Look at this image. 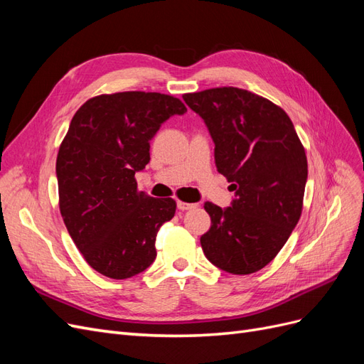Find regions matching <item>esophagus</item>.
Wrapping results in <instances>:
<instances>
[{"mask_svg": "<svg viewBox=\"0 0 364 364\" xmlns=\"http://www.w3.org/2000/svg\"><path fill=\"white\" fill-rule=\"evenodd\" d=\"M196 206H197L196 203H186V202L178 200V208L181 209V211H188V209H193V208H196Z\"/></svg>", "mask_w": 364, "mask_h": 364, "instance_id": "esophagus-1", "label": "esophagus"}]
</instances>
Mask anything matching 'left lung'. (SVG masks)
<instances>
[{
	"label": "left lung",
	"mask_w": 364,
	"mask_h": 364,
	"mask_svg": "<svg viewBox=\"0 0 364 364\" xmlns=\"http://www.w3.org/2000/svg\"><path fill=\"white\" fill-rule=\"evenodd\" d=\"M215 144L214 156L235 199L222 209L206 202L211 228L200 237L205 257L232 274L258 272L278 255L302 214L306 155L284 109L246 90L213 87L185 94Z\"/></svg>",
	"instance_id": "obj_1"
}]
</instances>
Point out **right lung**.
Wrapping results in <instances>:
<instances>
[{"label": "right lung", "mask_w": 364, "mask_h": 364, "mask_svg": "<svg viewBox=\"0 0 364 364\" xmlns=\"http://www.w3.org/2000/svg\"><path fill=\"white\" fill-rule=\"evenodd\" d=\"M185 112L173 95L127 91L90 98L71 119L56 161L60 214L86 262L107 278L135 277L156 258L176 202L138 191L135 173L164 121Z\"/></svg>", "instance_id": "add662e5"}]
</instances>
